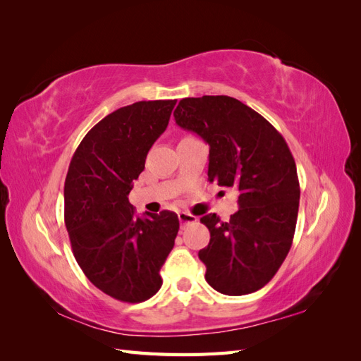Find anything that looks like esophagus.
<instances>
[{"mask_svg": "<svg viewBox=\"0 0 361 361\" xmlns=\"http://www.w3.org/2000/svg\"><path fill=\"white\" fill-rule=\"evenodd\" d=\"M178 216H179V221H180V227H187L188 224L197 221V216H194L190 212H179Z\"/></svg>", "mask_w": 361, "mask_h": 361, "instance_id": "1", "label": "esophagus"}]
</instances>
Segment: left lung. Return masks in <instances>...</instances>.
<instances>
[{
	"instance_id": "8db88e82",
	"label": "left lung",
	"mask_w": 361,
	"mask_h": 361,
	"mask_svg": "<svg viewBox=\"0 0 361 361\" xmlns=\"http://www.w3.org/2000/svg\"><path fill=\"white\" fill-rule=\"evenodd\" d=\"M176 123L209 145L207 180L238 192V211L221 221L207 214V247L199 251L204 279L224 295L264 288L286 259L297 226L300 182L285 138L231 96L185 97Z\"/></svg>"
}]
</instances>
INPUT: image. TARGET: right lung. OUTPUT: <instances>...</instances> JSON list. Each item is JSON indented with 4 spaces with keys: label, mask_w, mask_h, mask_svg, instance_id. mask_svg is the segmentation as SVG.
Masks as SVG:
<instances>
[{
    "label": "right lung",
    "mask_w": 361,
    "mask_h": 361,
    "mask_svg": "<svg viewBox=\"0 0 361 361\" xmlns=\"http://www.w3.org/2000/svg\"><path fill=\"white\" fill-rule=\"evenodd\" d=\"M174 101H140L104 117L82 138L64 182L73 256L93 285L123 302L159 290V269L179 231L171 211L135 216L128 194L166 130Z\"/></svg>",
    "instance_id": "obj_1"
}]
</instances>
